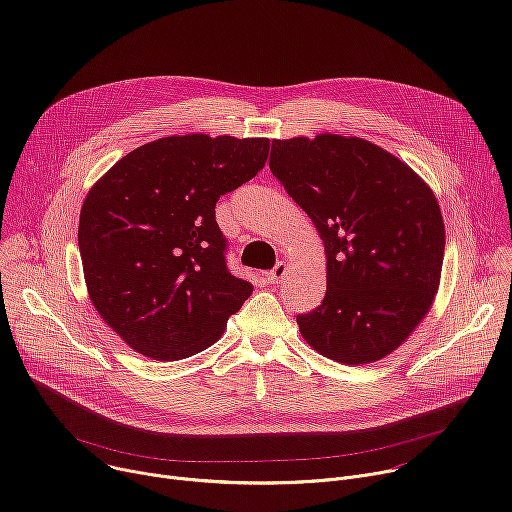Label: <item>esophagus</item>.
<instances>
[{"instance_id": "34e87169", "label": "esophagus", "mask_w": 512, "mask_h": 512, "mask_svg": "<svg viewBox=\"0 0 512 512\" xmlns=\"http://www.w3.org/2000/svg\"><path fill=\"white\" fill-rule=\"evenodd\" d=\"M285 275H287V265L281 261V263H277V265L267 273V279H269V283H281Z\"/></svg>"}]
</instances>
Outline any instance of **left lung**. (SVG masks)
I'll list each match as a JSON object with an SVG mask.
<instances>
[{"mask_svg": "<svg viewBox=\"0 0 512 512\" xmlns=\"http://www.w3.org/2000/svg\"><path fill=\"white\" fill-rule=\"evenodd\" d=\"M269 168L326 251V296L298 316L304 340L342 364L385 358L440 287L446 229L435 194L379 145L336 133L273 139Z\"/></svg>", "mask_w": 512, "mask_h": 512, "instance_id": "1", "label": "left lung"}]
</instances>
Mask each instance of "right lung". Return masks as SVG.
I'll use <instances>...</instances> for the list:
<instances>
[{
    "label": "right lung",
    "mask_w": 512,
    "mask_h": 512,
    "mask_svg": "<svg viewBox=\"0 0 512 512\" xmlns=\"http://www.w3.org/2000/svg\"><path fill=\"white\" fill-rule=\"evenodd\" d=\"M267 154V137H162L89 190L79 221L89 298L139 354L180 360L208 348L251 296L227 267L214 206L255 178Z\"/></svg>",
    "instance_id": "1"
}]
</instances>
